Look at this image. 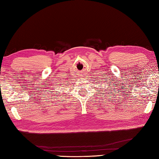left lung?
I'll list each match as a JSON object with an SVG mask.
<instances>
[{"instance_id": "8db88e82", "label": "left lung", "mask_w": 159, "mask_h": 159, "mask_svg": "<svg viewBox=\"0 0 159 159\" xmlns=\"http://www.w3.org/2000/svg\"><path fill=\"white\" fill-rule=\"evenodd\" d=\"M100 86H101V85H100ZM102 90H103V89H104V88H102ZM104 91H105V92H106V90H104Z\"/></svg>"}]
</instances>
